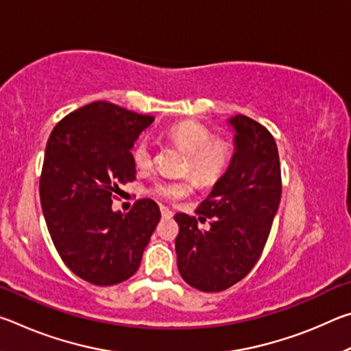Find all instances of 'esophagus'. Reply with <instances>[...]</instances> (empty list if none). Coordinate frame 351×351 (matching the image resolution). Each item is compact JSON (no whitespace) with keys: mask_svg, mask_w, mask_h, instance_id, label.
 Instances as JSON below:
<instances>
[{"mask_svg":"<svg viewBox=\"0 0 351 351\" xmlns=\"http://www.w3.org/2000/svg\"><path fill=\"white\" fill-rule=\"evenodd\" d=\"M161 215H162V218H165V219H170L171 217H173V212L169 210L167 207H161Z\"/></svg>","mask_w":351,"mask_h":351,"instance_id":"obj_1","label":"esophagus"}]
</instances>
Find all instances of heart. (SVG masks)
I'll list each match as a JSON object with an SVG mask.
<instances>
[{
	"label": "heart",
	"instance_id": "obj_1",
	"mask_svg": "<svg viewBox=\"0 0 351 351\" xmlns=\"http://www.w3.org/2000/svg\"><path fill=\"white\" fill-rule=\"evenodd\" d=\"M162 136L170 144L187 153L186 167L199 186H212L219 181L232 161V147L223 139H213L209 128L199 122L184 121L173 123L164 130ZM133 161L136 167L147 170L153 164V148L150 141L141 139L133 148ZM193 182L190 178L184 180L156 181L150 192L164 201H175L192 193Z\"/></svg>",
	"mask_w": 351,
	"mask_h": 351
}]
</instances>
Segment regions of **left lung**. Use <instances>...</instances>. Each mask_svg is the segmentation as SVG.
<instances>
[{"mask_svg": "<svg viewBox=\"0 0 351 351\" xmlns=\"http://www.w3.org/2000/svg\"><path fill=\"white\" fill-rule=\"evenodd\" d=\"M235 152L229 169L195 210L176 213V263L190 287L218 293L232 287L257 263L280 204L282 175L272 134L254 119H229ZM211 219L209 230L197 221Z\"/></svg>", "mask_w": 351, "mask_h": 351, "instance_id": "left-lung-1", "label": "left lung"}]
</instances>
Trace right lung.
<instances>
[{"instance_id": "add662e5", "label": "right lung", "mask_w": 351, "mask_h": 351, "mask_svg": "<svg viewBox=\"0 0 351 351\" xmlns=\"http://www.w3.org/2000/svg\"><path fill=\"white\" fill-rule=\"evenodd\" d=\"M153 121L100 100L69 112L47 139L40 176L47 230L64 265L97 287L138 271L161 219L150 198L127 213L111 209L119 184L136 178L132 148Z\"/></svg>"}]
</instances>
